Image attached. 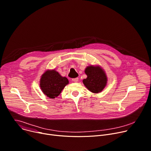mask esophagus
<instances>
[{
	"label": "esophagus",
	"instance_id": "obj_1",
	"mask_svg": "<svg viewBox=\"0 0 151 151\" xmlns=\"http://www.w3.org/2000/svg\"><path fill=\"white\" fill-rule=\"evenodd\" d=\"M72 80L74 82H77L78 80V77H76V78H73Z\"/></svg>",
	"mask_w": 151,
	"mask_h": 151
}]
</instances>
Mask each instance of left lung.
<instances>
[{
    "mask_svg": "<svg viewBox=\"0 0 151 151\" xmlns=\"http://www.w3.org/2000/svg\"><path fill=\"white\" fill-rule=\"evenodd\" d=\"M87 78L83 80L85 86L92 92L99 93L105 87L107 77L102 69L99 66H90L85 71Z\"/></svg>",
    "mask_w": 151,
    "mask_h": 151,
    "instance_id": "8db88e82",
    "label": "left lung"
}]
</instances>
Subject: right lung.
<instances>
[{"label": "right lung", "mask_w": 151, "mask_h": 151, "mask_svg": "<svg viewBox=\"0 0 151 151\" xmlns=\"http://www.w3.org/2000/svg\"><path fill=\"white\" fill-rule=\"evenodd\" d=\"M67 78L62 77L55 70L46 71L40 79V88L43 93L49 98L54 99L68 85Z\"/></svg>", "instance_id": "obj_1"}]
</instances>
